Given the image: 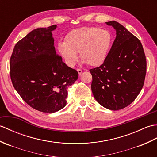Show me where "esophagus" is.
<instances>
[{"mask_svg":"<svg viewBox=\"0 0 157 157\" xmlns=\"http://www.w3.org/2000/svg\"><path fill=\"white\" fill-rule=\"evenodd\" d=\"M77 72H78V75H81L82 74V71L81 69H79V68H78V69H77Z\"/></svg>","mask_w":157,"mask_h":157,"instance_id":"esophagus-1","label":"esophagus"}]
</instances>
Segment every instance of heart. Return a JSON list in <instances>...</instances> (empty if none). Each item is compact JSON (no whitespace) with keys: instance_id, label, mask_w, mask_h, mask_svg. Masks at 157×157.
Returning a JSON list of instances; mask_svg holds the SVG:
<instances>
[{"instance_id":"heart-1","label":"heart","mask_w":157,"mask_h":157,"mask_svg":"<svg viewBox=\"0 0 157 157\" xmlns=\"http://www.w3.org/2000/svg\"><path fill=\"white\" fill-rule=\"evenodd\" d=\"M112 36L109 31L97 27H84L70 31L64 43L58 45V50L68 66L72 67L78 59L90 67L103 64L110 50Z\"/></svg>"}]
</instances>
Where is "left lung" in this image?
Returning <instances> with one entry per match:
<instances>
[{"mask_svg": "<svg viewBox=\"0 0 157 157\" xmlns=\"http://www.w3.org/2000/svg\"><path fill=\"white\" fill-rule=\"evenodd\" d=\"M116 31V37L105 61L89 70L91 90L101 105L119 110L134 101L144 85L147 60L138 38L116 21L106 22Z\"/></svg>", "mask_w": 157, "mask_h": 157, "instance_id": "8db88e82", "label": "left lung"}]
</instances>
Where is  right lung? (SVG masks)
I'll return each instance as SVG.
<instances>
[{"label":"right lung","mask_w":157,"mask_h":157,"mask_svg":"<svg viewBox=\"0 0 157 157\" xmlns=\"http://www.w3.org/2000/svg\"><path fill=\"white\" fill-rule=\"evenodd\" d=\"M54 25L37 28L19 41L10 59V75L14 88L33 109L54 113L67 105V89L78 77L56 54Z\"/></svg>","instance_id":"right-lung-1"}]
</instances>
